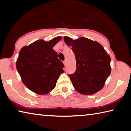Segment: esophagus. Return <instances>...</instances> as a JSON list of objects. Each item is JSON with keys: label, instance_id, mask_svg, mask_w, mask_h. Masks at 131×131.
Wrapping results in <instances>:
<instances>
[{"label": "esophagus", "instance_id": "1", "mask_svg": "<svg viewBox=\"0 0 131 131\" xmlns=\"http://www.w3.org/2000/svg\"><path fill=\"white\" fill-rule=\"evenodd\" d=\"M63 64H64V65H65V66L66 65V61H63Z\"/></svg>", "mask_w": 131, "mask_h": 131}]
</instances>
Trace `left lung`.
Wrapping results in <instances>:
<instances>
[{
  "instance_id": "obj_1",
  "label": "left lung",
  "mask_w": 131,
  "mask_h": 131,
  "mask_svg": "<svg viewBox=\"0 0 131 131\" xmlns=\"http://www.w3.org/2000/svg\"><path fill=\"white\" fill-rule=\"evenodd\" d=\"M72 47L76 61V70L69 74L75 90L82 94L91 95L103 88L111 72V58L100 43L84 37L73 40L64 37Z\"/></svg>"
}]
</instances>
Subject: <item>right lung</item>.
Instances as JSON below:
<instances>
[{"instance_id":"add662e5","label":"right lung","mask_w":131,"mask_h":131,"mask_svg":"<svg viewBox=\"0 0 131 131\" xmlns=\"http://www.w3.org/2000/svg\"><path fill=\"white\" fill-rule=\"evenodd\" d=\"M61 39L57 37L48 42L38 39L20 49L16 68L25 86L36 94L51 92L63 73V64L53 49Z\"/></svg>"}]
</instances>
